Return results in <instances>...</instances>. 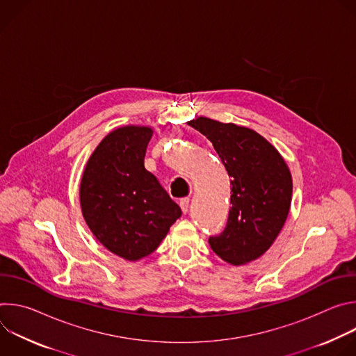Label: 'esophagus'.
<instances>
[{
    "mask_svg": "<svg viewBox=\"0 0 356 356\" xmlns=\"http://www.w3.org/2000/svg\"><path fill=\"white\" fill-rule=\"evenodd\" d=\"M188 197H184V198H180V201H179V204H180V209H181V211L186 214L187 211H188Z\"/></svg>",
    "mask_w": 356,
    "mask_h": 356,
    "instance_id": "obj_1",
    "label": "esophagus"
}]
</instances>
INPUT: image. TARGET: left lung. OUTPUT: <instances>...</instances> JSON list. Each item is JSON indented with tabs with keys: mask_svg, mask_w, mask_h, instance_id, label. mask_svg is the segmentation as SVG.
I'll use <instances>...</instances> for the list:
<instances>
[{
	"mask_svg": "<svg viewBox=\"0 0 356 356\" xmlns=\"http://www.w3.org/2000/svg\"><path fill=\"white\" fill-rule=\"evenodd\" d=\"M214 146L231 177V209L224 231L210 236L217 255L232 265L258 259L287 218L293 181L279 152L259 134L206 117L187 122Z\"/></svg>",
	"mask_w": 356,
	"mask_h": 356,
	"instance_id": "obj_1",
	"label": "left lung"
}]
</instances>
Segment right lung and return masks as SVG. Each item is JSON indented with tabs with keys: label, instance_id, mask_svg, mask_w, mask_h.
I'll list each match as a JSON object with an SVG mask.
<instances>
[{
	"label": "right lung",
	"instance_id": "right-lung-1",
	"mask_svg": "<svg viewBox=\"0 0 356 356\" xmlns=\"http://www.w3.org/2000/svg\"><path fill=\"white\" fill-rule=\"evenodd\" d=\"M147 127H122L95 147L83 173L80 204L94 236L127 261L154 252L181 216L158 179L143 166Z\"/></svg>",
	"mask_w": 356,
	"mask_h": 356
}]
</instances>
